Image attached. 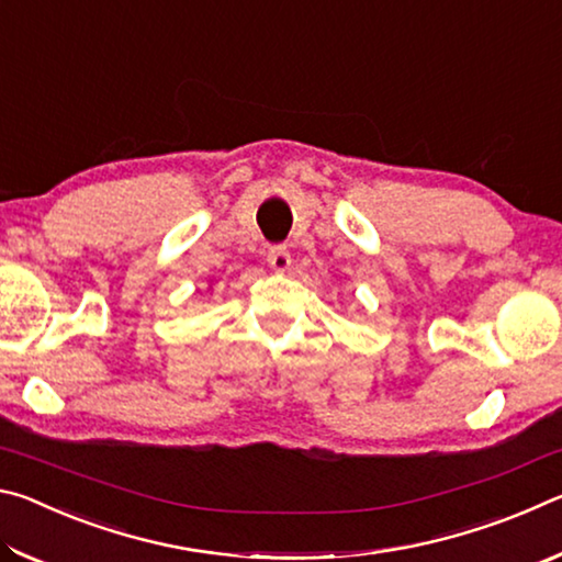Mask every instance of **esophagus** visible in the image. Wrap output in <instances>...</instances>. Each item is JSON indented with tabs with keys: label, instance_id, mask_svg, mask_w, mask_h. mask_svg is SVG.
<instances>
[{
	"label": "esophagus",
	"instance_id": "esophagus-1",
	"mask_svg": "<svg viewBox=\"0 0 562 562\" xmlns=\"http://www.w3.org/2000/svg\"><path fill=\"white\" fill-rule=\"evenodd\" d=\"M268 262H270V268L274 270V272H284L292 265V258H290V250L284 245H274V247H270V252H268Z\"/></svg>",
	"mask_w": 562,
	"mask_h": 562
}]
</instances>
